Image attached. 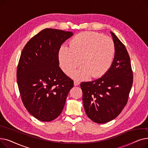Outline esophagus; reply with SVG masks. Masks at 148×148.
Here are the masks:
<instances>
[{
  "label": "esophagus",
  "mask_w": 148,
  "mask_h": 148,
  "mask_svg": "<svg viewBox=\"0 0 148 148\" xmlns=\"http://www.w3.org/2000/svg\"><path fill=\"white\" fill-rule=\"evenodd\" d=\"M74 86H78V85L80 84V82L78 80H74Z\"/></svg>",
  "instance_id": "34e87169"
}]
</instances>
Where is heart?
I'll list each match as a JSON object with an SVG mask.
<instances>
[{
    "label": "heart",
    "mask_w": 148,
    "mask_h": 148,
    "mask_svg": "<svg viewBox=\"0 0 148 148\" xmlns=\"http://www.w3.org/2000/svg\"><path fill=\"white\" fill-rule=\"evenodd\" d=\"M115 54L112 39L96 32H84L74 36L69 47L63 45L58 52L59 65L68 74L80 64L83 65L69 75L75 79H86L91 74L98 77L106 74L111 67Z\"/></svg>",
    "instance_id": "1"
}]
</instances>
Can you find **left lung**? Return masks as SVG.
<instances>
[{"mask_svg": "<svg viewBox=\"0 0 148 148\" xmlns=\"http://www.w3.org/2000/svg\"><path fill=\"white\" fill-rule=\"evenodd\" d=\"M115 45L112 65L100 78L80 84L83 103L92 121L104 123L121 113L127 101L133 81L130 58L122 42L110 32Z\"/></svg>", "mask_w": 148, "mask_h": 148, "instance_id": "obj_1", "label": "left lung"}]
</instances>
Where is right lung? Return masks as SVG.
Instances as JSON below:
<instances>
[{"label":"right lung","mask_w":148,"mask_h":148,"mask_svg":"<svg viewBox=\"0 0 148 148\" xmlns=\"http://www.w3.org/2000/svg\"><path fill=\"white\" fill-rule=\"evenodd\" d=\"M71 32L47 28L35 35L23 49L17 79L23 104L42 122L57 118L64 107L73 80L59 66L60 45Z\"/></svg>","instance_id":"1"}]
</instances>
